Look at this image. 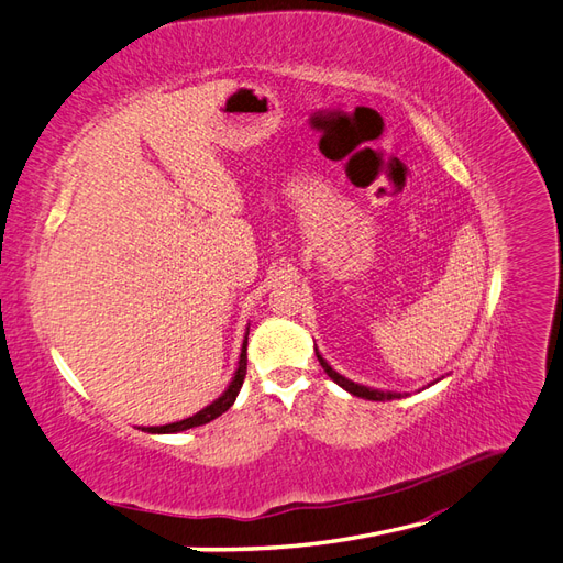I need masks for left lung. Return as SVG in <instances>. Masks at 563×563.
I'll list each match as a JSON object with an SVG mask.
<instances>
[{
  "instance_id": "obj_1",
  "label": "left lung",
  "mask_w": 563,
  "mask_h": 563,
  "mask_svg": "<svg viewBox=\"0 0 563 563\" xmlns=\"http://www.w3.org/2000/svg\"><path fill=\"white\" fill-rule=\"evenodd\" d=\"M316 356H319V362H321V366H323V371L328 373L330 376V380H335L340 387H344V390H347L350 395H356V397H362V399H371V401H385V399H399V397H405L401 393H383V390H373V387H366V385H358V383H352L350 378H344V376H340V373L330 366L325 358L319 354V350H316Z\"/></svg>"
}]
</instances>
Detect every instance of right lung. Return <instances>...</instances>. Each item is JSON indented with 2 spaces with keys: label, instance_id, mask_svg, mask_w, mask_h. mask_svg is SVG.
Returning a JSON list of instances; mask_svg holds the SVG:
<instances>
[{
  "label": "right lung",
  "instance_id": "obj_1",
  "mask_svg": "<svg viewBox=\"0 0 563 563\" xmlns=\"http://www.w3.org/2000/svg\"><path fill=\"white\" fill-rule=\"evenodd\" d=\"M244 373H247V335H244V342H242V352H240V362H238V371L233 380H230V385L225 387V393L213 399L209 407H205L201 411H197L195 416H190V419H183V421H176V423H166V426H150V428H142L144 432H158V435H166V432H183V430H190V428H197V426H205L213 419H219L221 413H225L230 407H233V401L240 393V387L244 383Z\"/></svg>",
  "mask_w": 563,
  "mask_h": 563
}]
</instances>
